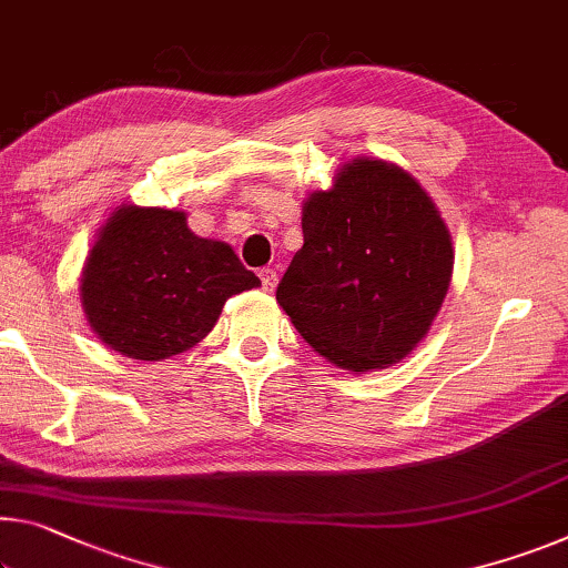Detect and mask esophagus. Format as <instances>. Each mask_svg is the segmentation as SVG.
Segmentation results:
<instances>
[{
	"instance_id": "obj_1",
	"label": "esophagus",
	"mask_w": 568,
	"mask_h": 568,
	"mask_svg": "<svg viewBox=\"0 0 568 568\" xmlns=\"http://www.w3.org/2000/svg\"><path fill=\"white\" fill-rule=\"evenodd\" d=\"M260 281H263V287L267 293H273L275 285H277V273L273 267H263V270H260Z\"/></svg>"
}]
</instances>
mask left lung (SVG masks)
Listing matches in <instances>:
<instances>
[{
    "label": "left lung",
    "instance_id": "obj_1",
    "mask_svg": "<svg viewBox=\"0 0 568 568\" xmlns=\"http://www.w3.org/2000/svg\"><path fill=\"white\" fill-rule=\"evenodd\" d=\"M453 277V240L425 189L386 161L346 164L303 206V247L275 298L341 368L402 362L425 338Z\"/></svg>",
    "mask_w": 568,
    "mask_h": 568
}]
</instances>
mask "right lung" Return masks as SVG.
I'll list each match as a JSON object with an SVG mask.
<instances>
[{"label": "right lung", "instance_id": "1", "mask_svg": "<svg viewBox=\"0 0 568 568\" xmlns=\"http://www.w3.org/2000/svg\"><path fill=\"white\" fill-rule=\"evenodd\" d=\"M257 285L230 245L196 237L184 212L123 206L90 250L80 295L103 344L159 362L200 344L227 298Z\"/></svg>", "mask_w": 568, "mask_h": 568}]
</instances>
